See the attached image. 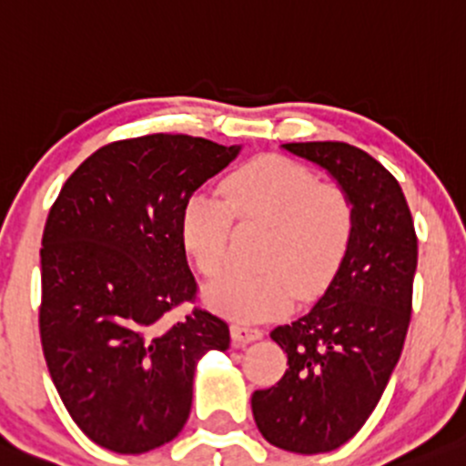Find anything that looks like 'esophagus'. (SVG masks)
Listing matches in <instances>:
<instances>
[{
  "instance_id": "34e87169",
  "label": "esophagus",
  "mask_w": 466,
  "mask_h": 466,
  "mask_svg": "<svg viewBox=\"0 0 466 466\" xmlns=\"http://www.w3.org/2000/svg\"><path fill=\"white\" fill-rule=\"evenodd\" d=\"M229 332H232V340L237 345L251 343V340L262 339L260 328H251V325H243V323H234L232 328H229Z\"/></svg>"
}]
</instances>
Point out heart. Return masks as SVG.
<instances>
[{
    "label": "heart",
    "instance_id": "1",
    "mask_svg": "<svg viewBox=\"0 0 466 466\" xmlns=\"http://www.w3.org/2000/svg\"><path fill=\"white\" fill-rule=\"evenodd\" d=\"M226 198L198 193L182 210V243L204 276L228 265L234 218L265 229L260 273H226L206 289V304L238 321L282 315L297 295L310 299L332 282L356 237V206L339 184L317 182L299 162L262 156L234 171Z\"/></svg>",
    "mask_w": 466,
    "mask_h": 466
}]
</instances>
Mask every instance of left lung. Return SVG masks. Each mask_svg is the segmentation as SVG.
Wrapping results in <instances>:
<instances>
[{
	"label": "left lung",
	"mask_w": 466,
	"mask_h": 466,
	"mask_svg": "<svg viewBox=\"0 0 466 466\" xmlns=\"http://www.w3.org/2000/svg\"><path fill=\"white\" fill-rule=\"evenodd\" d=\"M315 162L356 206V237L321 299L271 339L289 369L251 395L258 430L271 445L325 453L354 439L400 360L412 312L417 234L400 182L367 151L339 141L287 143Z\"/></svg>",
	"instance_id": "8db88e82"
}]
</instances>
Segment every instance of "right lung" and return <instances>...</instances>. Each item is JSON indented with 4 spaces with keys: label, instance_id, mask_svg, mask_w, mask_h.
Returning <instances> with one entry per match:
<instances>
[{
    "label": "right lung",
    "instance_id": "add662e5",
    "mask_svg": "<svg viewBox=\"0 0 466 466\" xmlns=\"http://www.w3.org/2000/svg\"><path fill=\"white\" fill-rule=\"evenodd\" d=\"M187 134L104 145L71 173L41 248V343L56 390L93 442L145 453L176 439L198 360L226 351V321L195 308L182 210L238 156Z\"/></svg>",
    "mask_w": 466,
    "mask_h": 466
}]
</instances>
